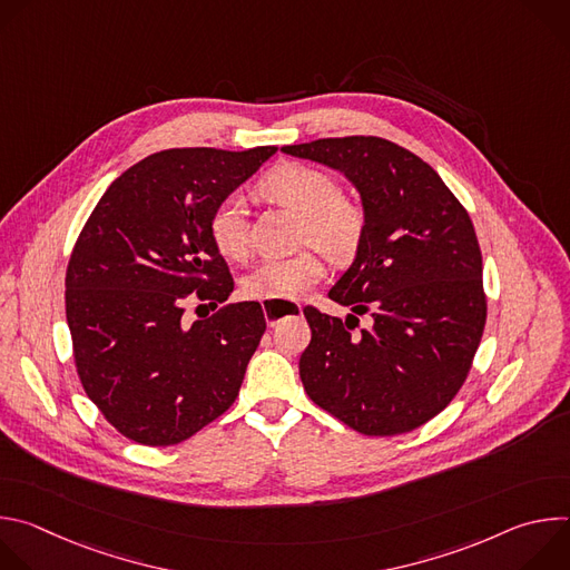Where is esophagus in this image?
I'll return each instance as SVG.
<instances>
[{
	"instance_id": "obj_1",
	"label": "esophagus",
	"mask_w": 570,
	"mask_h": 570,
	"mask_svg": "<svg viewBox=\"0 0 570 570\" xmlns=\"http://www.w3.org/2000/svg\"><path fill=\"white\" fill-rule=\"evenodd\" d=\"M293 313H302L299 304H291V302H264V315L268 327H275L277 322H282V317H288Z\"/></svg>"
}]
</instances>
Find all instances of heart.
<instances>
[{"label": "heart", "instance_id": "1", "mask_svg": "<svg viewBox=\"0 0 570 570\" xmlns=\"http://www.w3.org/2000/svg\"><path fill=\"white\" fill-rule=\"evenodd\" d=\"M264 191L304 214L302 236L336 259L352 257L365 236V212L358 203L341 196V187L327 171L306 165L275 167L262 183ZM209 236L227 259L248 253L246 205L227 196L209 218ZM327 268L317 253H299L288 259H266L243 279V293L257 299H293L317 284Z\"/></svg>", "mask_w": 570, "mask_h": 570}]
</instances>
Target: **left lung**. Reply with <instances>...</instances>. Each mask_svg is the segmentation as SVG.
Instances as JSON below:
<instances>
[{
	"instance_id": "obj_1",
	"label": "left lung",
	"mask_w": 570,
	"mask_h": 570,
	"mask_svg": "<svg viewBox=\"0 0 570 570\" xmlns=\"http://www.w3.org/2000/svg\"><path fill=\"white\" fill-rule=\"evenodd\" d=\"M282 153L341 171L358 191L365 236L330 297L304 308L306 394L363 435H401L442 413L480 345L487 302L473 223L435 169L381 137H327ZM373 327L353 334L357 315Z\"/></svg>"
}]
</instances>
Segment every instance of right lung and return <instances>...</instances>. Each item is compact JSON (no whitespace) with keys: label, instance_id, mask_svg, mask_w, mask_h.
Masks as SVG:
<instances>
[{"label":"right lung","instance_id":"add662e5","mask_svg":"<svg viewBox=\"0 0 570 570\" xmlns=\"http://www.w3.org/2000/svg\"><path fill=\"white\" fill-rule=\"evenodd\" d=\"M275 150L153 153L106 189L76 240L65 277L76 370L132 442H185L238 396L266 332L262 304H225L194 322L183 313L234 291L209 218Z\"/></svg>","mask_w":570,"mask_h":570}]
</instances>
